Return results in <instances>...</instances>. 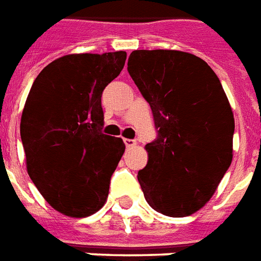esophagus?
Here are the masks:
<instances>
[{"label": "esophagus", "mask_w": 261, "mask_h": 261, "mask_svg": "<svg viewBox=\"0 0 261 261\" xmlns=\"http://www.w3.org/2000/svg\"><path fill=\"white\" fill-rule=\"evenodd\" d=\"M124 144L127 148H133V146L137 145L136 140H130V138H124Z\"/></svg>", "instance_id": "obj_1"}]
</instances>
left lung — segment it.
<instances>
[{
  "label": "left lung",
  "instance_id": "1",
  "mask_svg": "<svg viewBox=\"0 0 261 261\" xmlns=\"http://www.w3.org/2000/svg\"><path fill=\"white\" fill-rule=\"evenodd\" d=\"M127 66L158 130L138 171L144 196L159 213L190 216L213 196L232 160L227 95L212 67L188 52L138 49Z\"/></svg>",
  "mask_w": 261,
  "mask_h": 261
}]
</instances>
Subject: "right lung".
<instances>
[{
	"label": "right lung",
	"mask_w": 261,
	"mask_h": 261,
	"mask_svg": "<svg viewBox=\"0 0 261 261\" xmlns=\"http://www.w3.org/2000/svg\"><path fill=\"white\" fill-rule=\"evenodd\" d=\"M125 58L124 51L62 57L42 69L29 92L20 121L28 173L62 214L86 217L108 198L125 146L102 133L101 96Z\"/></svg>",
	"instance_id": "obj_1"
}]
</instances>
